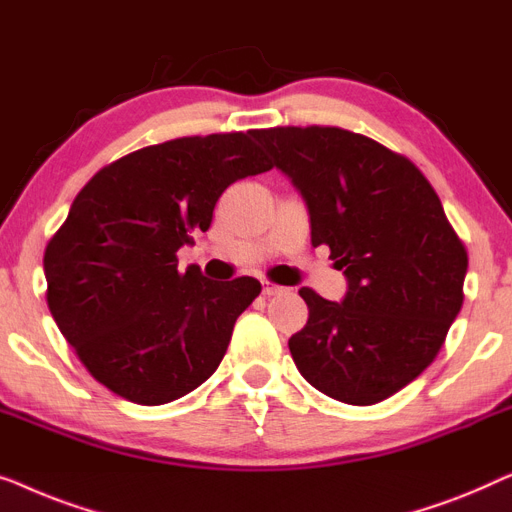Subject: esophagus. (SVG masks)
Segmentation results:
<instances>
[{
	"label": "esophagus",
	"mask_w": 512,
	"mask_h": 512,
	"mask_svg": "<svg viewBox=\"0 0 512 512\" xmlns=\"http://www.w3.org/2000/svg\"><path fill=\"white\" fill-rule=\"evenodd\" d=\"M262 292L266 294V297H276V294H283V292H285V287L271 283V280H264V283H262Z\"/></svg>",
	"instance_id": "obj_1"
}]
</instances>
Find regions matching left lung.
<instances>
[{"instance_id": "left-lung-1", "label": "left lung", "mask_w": 512, "mask_h": 512, "mask_svg": "<svg viewBox=\"0 0 512 512\" xmlns=\"http://www.w3.org/2000/svg\"><path fill=\"white\" fill-rule=\"evenodd\" d=\"M311 213V243L348 278L341 304L311 287L290 338L301 376L327 397L371 406L434 362L464 304L469 255L408 157L341 127L255 129Z\"/></svg>"}]
</instances>
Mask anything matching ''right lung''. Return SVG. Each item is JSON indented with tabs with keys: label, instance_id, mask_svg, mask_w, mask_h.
<instances>
[{
	"label": "right lung",
	"instance_id": "add662e5",
	"mask_svg": "<svg viewBox=\"0 0 512 512\" xmlns=\"http://www.w3.org/2000/svg\"><path fill=\"white\" fill-rule=\"evenodd\" d=\"M253 132L183 136L134 150L76 194L43 255L46 299L90 376L118 397L162 406L213 376L234 322L262 292L178 271V248L211 227L229 185L269 171Z\"/></svg>",
	"mask_w": 512,
	"mask_h": 512
}]
</instances>
